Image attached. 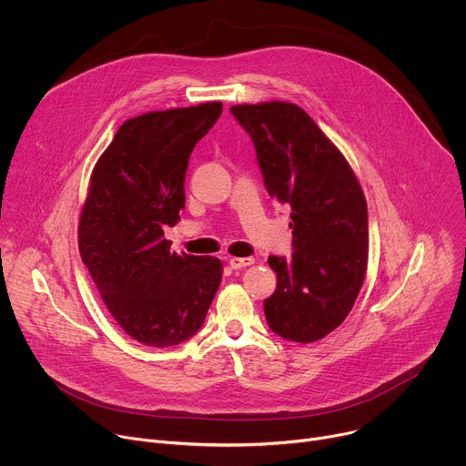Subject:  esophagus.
I'll return each mask as SVG.
<instances>
[{"mask_svg": "<svg viewBox=\"0 0 466 466\" xmlns=\"http://www.w3.org/2000/svg\"><path fill=\"white\" fill-rule=\"evenodd\" d=\"M254 263V258H230L228 259V265L232 269H243V268H248V265Z\"/></svg>", "mask_w": 466, "mask_h": 466, "instance_id": "1", "label": "esophagus"}]
</instances>
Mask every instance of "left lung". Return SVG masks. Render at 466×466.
<instances>
[{
	"label": "left lung",
	"instance_id": "left-lung-1",
	"mask_svg": "<svg viewBox=\"0 0 466 466\" xmlns=\"http://www.w3.org/2000/svg\"><path fill=\"white\" fill-rule=\"evenodd\" d=\"M248 132L265 187L291 208L293 256H269L275 293L265 319L280 338L315 343L350 313L367 275V201L343 153L297 105L230 108Z\"/></svg>",
	"mask_w": 466,
	"mask_h": 466
}]
</instances>
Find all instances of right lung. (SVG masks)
Returning <instances> with one entry per match:
<instances>
[{
    "label": "right lung",
    "instance_id": "obj_1",
    "mask_svg": "<svg viewBox=\"0 0 466 466\" xmlns=\"http://www.w3.org/2000/svg\"><path fill=\"white\" fill-rule=\"evenodd\" d=\"M221 101L127 119L94 166L79 219L83 263L116 322L147 347H173L203 326L223 263L171 252L164 228L180 219L195 144Z\"/></svg>",
    "mask_w": 466,
    "mask_h": 466
}]
</instances>
